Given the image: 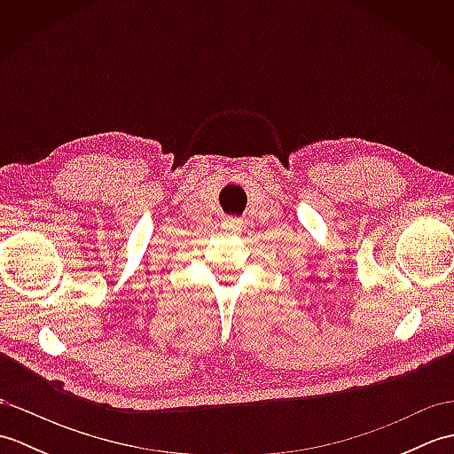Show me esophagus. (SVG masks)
Masks as SVG:
<instances>
[{"instance_id":"34e87169","label":"esophagus","mask_w":454,"mask_h":454,"mask_svg":"<svg viewBox=\"0 0 454 454\" xmlns=\"http://www.w3.org/2000/svg\"><path fill=\"white\" fill-rule=\"evenodd\" d=\"M242 226H244V222L239 218H224V220H222V230H226V232H230V234L242 232Z\"/></svg>"}]
</instances>
